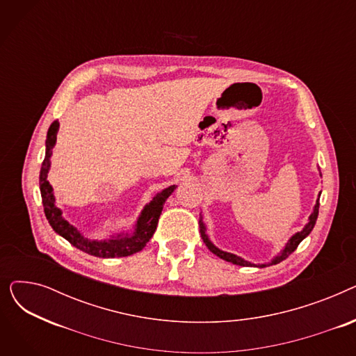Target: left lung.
Segmentation results:
<instances>
[{
	"label": "left lung",
	"instance_id": "1",
	"mask_svg": "<svg viewBox=\"0 0 356 356\" xmlns=\"http://www.w3.org/2000/svg\"><path fill=\"white\" fill-rule=\"evenodd\" d=\"M321 196V195H319ZM317 215H319V199L316 200V204H314V209H313V213L309 216V222H307V225L303 228V231H300V232H297V234H294L290 239H289V242L286 244V247H284V250L280 252L277 257H274V259L271 261L270 264H252V263H248V261H245L244 258H241V257H238V255H235V254H231V252H225V251H222V250H219V248H216L212 242H211V239L208 238V235H207V228H204V223H203V220H202V218H200V220H199V227H200V235H202V239H203V242L204 244H207V247L215 254V255H218L219 258H222V259H225V261H228V263H232V264H236V266H241V267H267V266H273V264H278V263H282L283 259H286L291 252H294L296 251V248L298 247V244H300V242L312 232V229L314 228V223H316V219H317Z\"/></svg>",
	"mask_w": 356,
	"mask_h": 356
}]
</instances>
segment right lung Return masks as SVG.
<instances>
[{
    "label": "right lung",
    "mask_w": 356,
    "mask_h": 356,
    "mask_svg": "<svg viewBox=\"0 0 356 356\" xmlns=\"http://www.w3.org/2000/svg\"><path fill=\"white\" fill-rule=\"evenodd\" d=\"M58 131H59V121L51 122L47 131L46 156L40 170V193H42V200L44 207V215L53 231L56 234H59L60 236H63L66 241H69L73 247H76L78 250L93 257H99V258L128 257L141 251L145 247L147 242L152 239L153 234L156 232L159 218L161 215L164 203L167 197L175 192L176 186L175 184L168 186L167 189L157 193L152 199V202L145 204V208L143 209L136 223L133 234H122L117 236H111L109 239L88 238L63 218L62 211L54 204L53 188L47 180V173L50 170L51 149L56 145Z\"/></svg>",
    "instance_id": "right-lung-1"
}]
</instances>
